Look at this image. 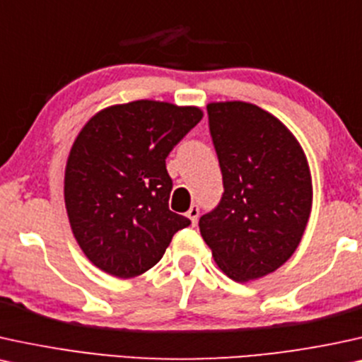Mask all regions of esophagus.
<instances>
[{"mask_svg": "<svg viewBox=\"0 0 362 362\" xmlns=\"http://www.w3.org/2000/svg\"><path fill=\"white\" fill-rule=\"evenodd\" d=\"M187 217H189L190 222L195 226L197 221H199V207H197V205H192V207L187 210Z\"/></svg>", "mask_w": 362, "mask_h": 362, "instance_id": "1", "label": "esophagus"}]
</instances>
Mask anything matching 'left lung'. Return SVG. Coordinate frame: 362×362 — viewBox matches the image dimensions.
<instances>
[{"label":"left lung","instance_id":"8db88e82","mask_svg":"<svg viewBox=\"0 0 362 362\" xmlns=\"http://www.w3.org/2000/svg\"><path fill=\"white\" fill-rule=\"evenodd\" d=\"M223 194L199 227L232 281L277 271L296 252L313 207V180L300 144L284 123L247 102L207 105Z\"/></svg>","mask_w":362,"mask_h":362}]
</instances>
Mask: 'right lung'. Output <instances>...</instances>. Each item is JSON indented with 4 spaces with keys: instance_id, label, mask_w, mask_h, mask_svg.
Returning <instances> with one entry per match:
<instances>
[{
    "instance_id": "right-lung-1",
    "label": "right lung",
    "mask_w": 362,
    "mask_h": 362,
    "mask_svg": "<svg viewBox=\"0 0 362 362\" xmlns=\"http://www.w3.org/2000/svg\"><path fill=\"white\" fill-rule=\"evenodd\" d=\"M202 117L199 107L136 100L100 110L80 130L66 160L65 207L80 249L103 272H147L190 226L168 209L165 158Z\"/></svg>"
}]
</instances>
